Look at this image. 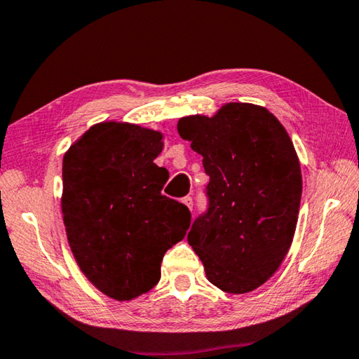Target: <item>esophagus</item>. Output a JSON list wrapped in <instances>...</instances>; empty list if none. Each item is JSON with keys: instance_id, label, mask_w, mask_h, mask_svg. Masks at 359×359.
Wrapping results in <instances>:
<instances>
[{"instance_id": "esophagus-1", "label": "esophagus", "mask_w": 359, "mask_h": 359, "mask_svg": "<svg viewBox=\"0 0 359 359\" xmlns=\"http://www.w3.org/2000/svg\"><path fill=\"white\" fill-rule=\"evenodd\" d=\"M182 203H184L188 209L193 210V198L191 196H185L184 199H182Z\"/></svg>"}]
</instances>
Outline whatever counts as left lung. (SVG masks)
<instances>
[{
	"label": "left lung",
	"mask_w": 359,
	"mask_h": 359,
	"mask_svg": "<svg viewBox=\"0 0 359 359\" xmlns=\"http://www.w3.org/2000/svg\"><path fill=\"white\" fill-rule=\"evenodd\" d=\"M177 131L210 177L208 210L193 222L188 244L215 287L257 290L282 264L296 231L302 177L293 142L267 109L245 102L210 118H180Z\"/></svg>",
	"instance_id": "1"
}]
</instances>
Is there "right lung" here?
I'll return each mask as SVG.
<instances>
[{"label": "right lung", "instance_id": "obj_1", "mask_svg": "<svg viewBox=\"0 0 359 359\" xmlns=\"http://www.w3.org/2000/svg\"><path fill=\"white\" fill-rule=\"evenodd\" d=\"M163 135L131 123L90 128L63 158L62 210L85 277L117 301L147 293L161 261L185 238L191 214L161 193L169 174L154 160Z\"/></svg>", "mask_w": 359, "mask_h": 359}]
</instances>
